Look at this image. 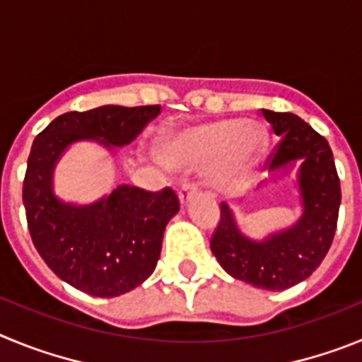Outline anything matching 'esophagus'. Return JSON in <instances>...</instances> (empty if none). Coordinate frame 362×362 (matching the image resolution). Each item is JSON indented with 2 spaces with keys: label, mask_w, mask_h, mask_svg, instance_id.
<instances>
[{
  "label": "esophagus",
  "mask_w": 362,
  "mask_h": 362,
  "mask_svg": "<svg viewBox=\"0 0 362 362\" xmlns=\"http://www.w3.org/2000/svg\"><path fill=\"white\" fill-rule=\"evenodd\" d=\"M197 194V187L194 183H185L183 187L179 188V201L181 204H187L190 201L192 196H196Z\"/></svg>",
  "instance_id": "obj_1"
}]
</instances>
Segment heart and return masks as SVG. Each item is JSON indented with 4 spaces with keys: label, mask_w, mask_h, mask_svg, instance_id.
Segmentation results:
<instances>
[{
    "label": "heart",
    "mask_w": 362,
    "mask_h": 362,
    "mask_svg": "<svg viewBox=\"0 0 362 362\" xmlns=\"http://www.w3.org/2000/svg\"><path fill=\"white\" fill-rule=\"evenodd\" d=\"M268 150L263 124L219 119L174 130L161 137L159 158L172 168H204L206 183L230 190L245 183Z\"/></svg>",
    "instance_id": "b5f03b06"
}]
</instances>
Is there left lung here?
Here are the masks:
<instances>
[{
  "label": "left lung",
  "instance_id": "1",
  "mask_svg": "<svg viewBox=\"0 0 362 362\" xmlns=\"http://www.w3.org/2000/svg\"><path fill=\"white\" fill-rule=\"evenodd\" d=\"M263 116L281 137L270 159V181H277L296 168L300 216L286 228L254 239L241 232L233 210L223 203L210 248L233 279L255 288L281 292L308 279L330 250L341 187L334 153L325 137L290 112L263 108ZM261 187L263 183L257 190Z\"/></svg>",
  "mask_w": 362,
  "mask_h": 362
}]
</instances>
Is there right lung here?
Returning <instances> with one entry per match:
<instances>
[{
    "label": "right lung",
    "mask_w": 362,
    "mask_h": 362,
    "mask_svg": "<svg viewBox=\"0 0 362 362\" xmlns=\"http://www.w3.org/2000/svg\"><path fill=\"white\" fill-rule=\"evenodd\" d=\"M159 105H103L66 112L34 139L23 181V204L36 250L50 270L94 297H117L152 276L163 233L179 212L174 190L158 194L119 185L88 204L63 201L54 192V172L74 143L92 141L114 156L130 145Z\"/></svg>",
    "instance_id": "1"
}]
</instances>
